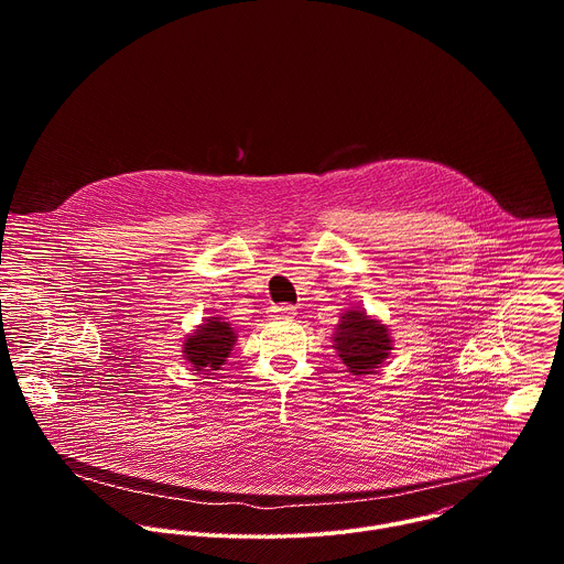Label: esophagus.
<instances>
[{"instance_id":"1","label":"esophagus","mask_w":564,"mask_h":564,"mask_svg":"<svg viewBox=\"0 0 564 564\" xmlns=\"http://www.w3.org/2000/svg\"><path fill=\"white\" fill-rule=\"evenodd\" d=\"M296 312H294V305H290V303H281V305H272V310H270V316H274V318H290V316H294Z\"/></svg>"}]
</instances>
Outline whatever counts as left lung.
<instances>
[{
    "label": "left lung",
    "instance_id": "left-lung-1",
    "mask_svg": "<svg viewBox=\"0 0 564 564\" xmlns=\"http://www.w3.org/2000/svg\"><path fill=\"white\" fill-rule=\"evenodd\" d=\"M333 341V348L352 375L375 372L392 350L388 326L368 316L364 310H348L341 316Z\"/></svg>",
    "mask_w": 564,
    "mask_h": 564
}]
</instances>
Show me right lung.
Segmentation results:
<instances>
[{
    "instance_id": "obj_1",
    "label": "right lung",
    "mask_w": 564,
    "mask_h": 564,
    "mask_svg": "<svg viewBox=\"0 0 564 564\" xmlns=\"http://www.w3.org/2000/svg\"><path fill=\"white\" fill-rule=\"evenodd\" d=\"M234 344L236 335L229 321H220V316H207L203 326L187 335L183 355L196 370L212 372L227 361Z\"/></svg>"
}]
</instances>
